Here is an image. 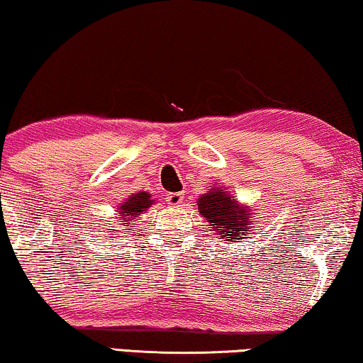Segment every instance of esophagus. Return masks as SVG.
Wrapping results in <instances>:
<instances>
[{"label": "esophagus", "instance_id": "esophagus-1", "mask_svg": "<svg viewBox=\"0 0 363 363\" xmlns=\"http://www.w3.org/2000/svg\"><path fill=\"white\" fill-rule=\"evenodd\" d=\"M165 199H167V203H169V206L177 208L183 203V193H169Z\"/></svg>", "mask_w": 363, "mask_h": 363}]
</instances>
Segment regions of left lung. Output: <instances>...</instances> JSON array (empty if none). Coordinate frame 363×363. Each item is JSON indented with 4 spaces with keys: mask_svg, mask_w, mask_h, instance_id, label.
Here are the masks:
<instances>
[{
    "mask_svg": "<svg viewBox=\"0 0 363 363\" xmlns=\"http://www.w3.org/2000/svg\"><path fill=\"white\" fill-rule=\"evenodd\" d=\"M198 209L216 230L218 238L228 242H239L252 229L249 209L240 206L235 196L219 186L211 188L198 198Z\"/></svg>",
    "mask_w": 363,
    "mask_h": 363,
    "instance_id": "left-lung-1",
    "label": "left lung"
}]
</instances>
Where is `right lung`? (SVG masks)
<instances>
[{"label":"right lung","instance_id":"add662e5","mask_svg":"<svg viewBox=\"0 0 363 363\" xmlns=\"http://www.w3.org/2000/svg\"><path fill=\"white\" fill-rule=\"evenodd\" d=\"M152 203H154V199H150V194L147 191H139V193L130 194V196L119 206L118 214L121 218L118 219V223L124 225L130 224L144 211H147V208H150Z\"/></svg>","mask_w":363,"mask_h":363}]
</instances>
